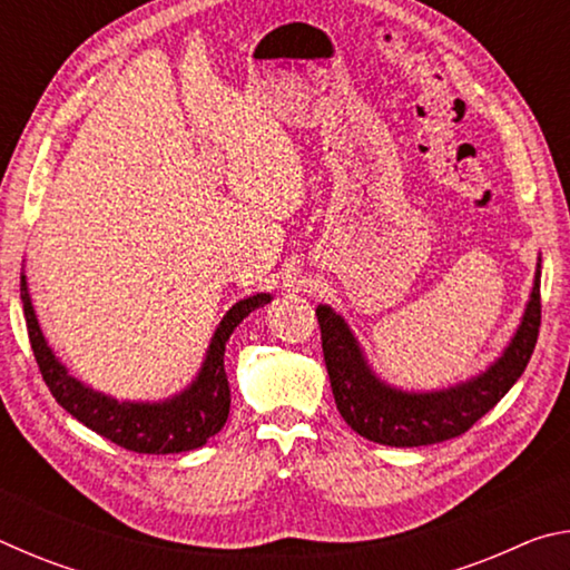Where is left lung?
Here are the masks:
<instances>
[{
	"mask_svg": "<svg viewBox=\"0 0 570 570\" xmlns=\"http://www.w3.org/2000/svg\"><path fill=\"white\" fill-rule=\"evenodd\" d=\"M316 320L322 330V350L334 402L344 422L362 438L380 445H435L468 432L482 414L505 397V392L523 374L540 330V264L523 322L503 356L480 377L442 392L410 394L387 387L370 372L350 326L340 314H334L330 306H320Z\"/></svg>",
	"mask_w": 570,
	"mask_h": 570,
	"instance_id": "8db88e82",
	"label": "left lung"
}]
</instances>
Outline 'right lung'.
<instances>
[{"mask_svg":"<svg viewBox=\"0 0 570 570\" xmlns=\"http://www.w3.org/2000/svg\"><path fill=\"white\" fill-rule=\"evenodd\" d=\"M268 302H272L268 294H256L240 298L238 304L228 308L224 322L218 324L214 340H210L206 362L200 366L196 382L186 392L166 402L138 404L105 397V394L92 392L67 374L65 366L55 360L52 350L45 342L22 276L27 334H30V344L37 366L42 372V380L50 387L57 404H62L75 420H80L85 428L108 438L115 445L130 452H146V455L196 450L206 445V440L224 428L230 407V390L224 370L226 342L230 332L244 322V316Z\"/></svg>","mask_w":570,"mask_h":570,"instance_id":"add662e5","label":"right lung"}]
</instances>
